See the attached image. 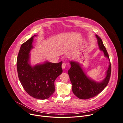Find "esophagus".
<instances>
[{"mask_svg": "<svg viewBox=\"0 0 123 123\" xmlns=\"http://www.w3.org/2000/svg\"><path fill=\"white\" fill-rule=\"evenodd\" d=\"M66 66H67V64L66 63H63L62 64V68H66Z\"/></svg>", "mask_w": 123, "mask_h": 123, "instance_id": "34e87169", "label": "esophagus"}]
</instances>
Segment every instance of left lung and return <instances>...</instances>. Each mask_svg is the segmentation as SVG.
Wrapping results in <instances>:
<instances>
[{
	"label": "left lung",
	"instance_id": "1",
	"mask_svg": "<svg viewBox=\"0 0 123 123\" xmlns=\"http://www.w3.org/2000/svg\"><path fill=\"white\" fill-rule=\"evenodd\" d=\"M96 37L100 49L104 52L105 55L109 59V55L104 46L101 38L97 35ZM107 72L106 78L101 83H95L87 77L80 66L75 62H70L71 67L68 74L72 84V90L74 94L81 99H87L99 94L108 85L111 75V62Z\"/></svg>",
	"mask_w": 123,
	"mask_h": 123
}]
</instances>
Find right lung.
Wrapping results in <instances>:
<instances>
[{"instance_id": "add662e5", "label": "right lung", "mask_w": 123, "mask_h": 123, "mask_svg": "<svg viewBox=\"0 0 123 123\" xmlns=\"http://www.w3.org/2000/svg\"><path fill=\"white\" fill-rule=\"evenodd\" d=\"M32 37L23 43L17 58L16 66L19 81L26 92L34 98H49L55 91V81L63 72L62 62H47L32 67L28 63L29 53L32 48Z\"/></svg>"}]
</instances>
